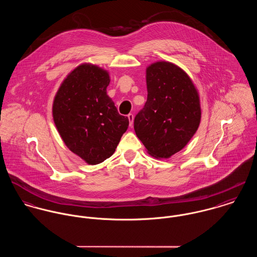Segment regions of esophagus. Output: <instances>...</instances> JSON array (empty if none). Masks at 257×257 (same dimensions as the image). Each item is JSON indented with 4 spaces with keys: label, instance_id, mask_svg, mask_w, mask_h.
Returning a JSON list of instances; mask_svg holds the SVG:
<instances>
[{
    "label": "esophagus",
    "instance_id": "obj_1",
    "mask_svg": "<svg viewBox=\"0 0 257 257\" xmlns=\"http://www.w3.org/2000/svg\"><path fill=\"white\" fill-rule=\"evenodd\" d=\"M127 118H128V121H130V126H132L133 122H134V115L133 114H128L127 115Z\"/></svg>",
    "mask_w": 257,
    "mask_h": 257
}]
</instances>
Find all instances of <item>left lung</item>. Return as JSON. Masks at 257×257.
Listing matches in <instances>:
<instances>
[{
    "mask_svg": "<svg viewBox=\"0 0 257 257\" xmlns=\"http://www.w3.org/2000/svg\"><path fill=\"white\" fill-rule=\"evenodd\" d=\"M147 101L135 117V131L146 151L168 159L196 133L201 108L197 88L179 66L158 61L146 68Z\"/></svg>",
    "mask_w": 257,
    "mask_h": 257,
    "instance_id": "left-lung-1",
    "label": "left lung"
}]
</instances>
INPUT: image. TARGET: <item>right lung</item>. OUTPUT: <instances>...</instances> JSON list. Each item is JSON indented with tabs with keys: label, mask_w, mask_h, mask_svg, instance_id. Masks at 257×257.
Masks as SVG:
<instances>
[{
	"label": "right lung",
	"mask_w": 257,
	"mask_h": 257,
	"mask_svg": "<svg viewBox=\"0 0 257 257\" xmlns=\"http://www.w3.org/2000/svg\"><path fill=\"white\" fill-rule=\"evenodd\" d=\"M109 72L84 63L61 83L53 102V119L67 147L85 163L111 157L128 126L107 95Z\"/></svg>",
	"instance_id": "add662e5"
}]
</instances>
